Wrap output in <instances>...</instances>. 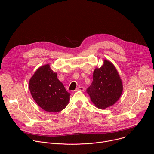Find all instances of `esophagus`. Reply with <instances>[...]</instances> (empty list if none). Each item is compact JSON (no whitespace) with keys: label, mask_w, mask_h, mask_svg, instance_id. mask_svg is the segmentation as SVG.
Masks as SVG:
<instances>
[{"label":"esophagus","mask_w":154,"mask_h":154,"mask_svg":"<svg viewBox=\"0 0 154 154\" xmlns=\"http://www.w3.org/2000/svg\"><path fill=\"white\" fill-rule=\"evenodd\" d=\"M84 91V87H81V86H79L78 87L76 88V89H75V91Z\"/></svg>","instance_id":"34e87169"}]
</instances>
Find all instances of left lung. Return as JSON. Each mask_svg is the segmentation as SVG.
<instances>
[{
    "label": "left lung",
    "instance_id": "obj_1",
    "mask_svg": "<svg viewBox=\"0 0 154 154\" xmlns=\"http://www.w3.org/2000/svg\"><path fill=\"white\" fill-rule=\"evenodd\" d=\"M123 91V84L114 65L104 59L101 67L94 71L93 81L87 89L91 100L99 109H105L115 104Z\"/></svg>",
    "mask_w": 154,
    "mask_h": 154
}]
</instances>
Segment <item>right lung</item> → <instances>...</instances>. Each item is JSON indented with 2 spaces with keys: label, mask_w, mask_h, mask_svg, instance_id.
<instances>
[{
  "label": "right lung",
  "mask_w": 154,
  "mask_h": 154,
  "mask_svg": "<svg viewBox=\"0 0 154 154\" xmlns=\"http://www.w3.org/2000/svg\"><path fill=\"white\" fill-rule=\"evenodd\" d=\"M29 86L34 100L46 112H60L67 107L70 100V93L49 64L40 67L35 71L29 80Z\"/></svg>",
  "instance_id": "1"
}]
</instances>
